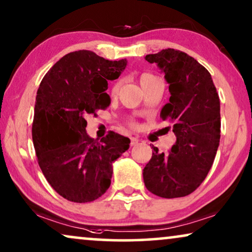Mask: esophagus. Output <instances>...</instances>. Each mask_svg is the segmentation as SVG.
<instances>
[{
  "mask_svg": "<svg viewBox=\"0 0 252 252\" xmlns=\"http://www.w3.org/2000/svg\"><path fill=\"white\" fill-rule=\"evenodd\" d=\"M130 140H131V146H135V145H137V144H138V142H139V139L137 138V137H131V138H130Z\"/></svg>",
  "mask_w": 252,
  "mask_h": 252,
  "instance_id": "obj_1",
  "label": "esophagus"
}]
</instances>
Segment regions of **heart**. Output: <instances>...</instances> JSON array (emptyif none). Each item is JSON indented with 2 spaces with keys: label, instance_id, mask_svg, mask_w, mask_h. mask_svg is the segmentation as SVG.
Wrapping results in <instances>:
<instances>
[{
  "label": "heart",
  "instance_id": "1",
  "mask_svg": "<svg viewBox=\"0 0 252 252\" xmlns=\"http://www.w3.org/2000/svg\"><path fill=\"white\" fill-rule=\"evenodd\" d=\"M152 77H154V76L150 75V73H144V75H142V77H140V82H143V80H145V79L152 78ZM117 89H119V84H116V85L114 86V89H113V92H116V91H117Z\"/></svg>",
  "mask_w": 252,
  "mask_h": 252
}]
</instances>
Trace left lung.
I'll use <instances>...</instances> for the list:
<instances>
[{
	"instance_id": "obj_1",
	"label": "left lung",
	"mask_w": 252,
	"mask_h": 252,
	"mask_svg": "<svg viewBox=\"0 0 252 252\" xmlns=\"http://www.w3.org/2000/svg\"><path fill=\"white\" fill-rule=\"evenodd\" d=\"M145 60L156 63L169 85V102L160 116L172 123L176 142L167 154L153 146L144 183L162 198L188 196L205 180L219 147V95L210 72L186 53L162 49Z\"/></svg>"
}]
</instances>
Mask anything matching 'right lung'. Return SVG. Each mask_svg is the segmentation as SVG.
Returning a JSON list of instances; mask_svg holds the SVG:
<instances>
[{
	"instance_id": "obj_1",
	"label": "right lung",
	"mask_w": 252,
	"mask_h": 252,
	"mask_svg": "<svg viewBox=\"0 0 252 252\" xmlns=\"http://www.w3.org/2000/svg\"><path fill=\"white\" fill-rule=\"evenodd\" d=\"M126 64V59L109 61L78 50L63 56L40 83L33 145L46 180L70 202L101 197L112 182L113 162L129 149L130 139L119 133L110 131L98 142L85 130L87 114L110 105L108 82L119 78Z\"/></svg>"
}]
</instances>
